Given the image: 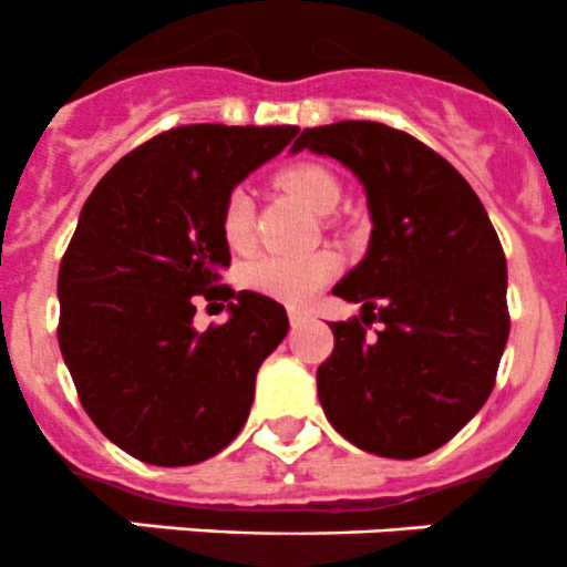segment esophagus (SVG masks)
<instances>
[{
  "mask_svg": "<svg viewBox=\"0 0 567 567\" xmlns=\"http://www.w3.org/2000/svg\"><path fill=\"white\" fill-rule=\"evenodd\" d=\"M308 319L306 311H300V308H289V322L291 328H297V324H302Z\"/></svg>",
  "mask_w": 567,
  "mask_h": 567,
  "instance_id": "1",
  "label": "esophagus"
}]
</instances>
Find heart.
I'll return each instance as SVG.
<instances>
[{"mask_svg": "<svg viewBox=\"0 0 567 567\" xmlns=\"http://www.w3.org/2000/svg\"><path fill=\"white\" fill-rule=\"evenodd\" d=\"M281 184L302 200L308 209L333 212L339 204V182L319 165H295L281 173ZM223 237L234 250H245L254 239V200L248 189H234L223 206ZM339 259L330 250H317L308 256L267 254L245 267V281L267 297L284 302H302L333 276Z\"/></svg>", "mask_w": 567, "mask_h": 567, "instance_id": "b5f03b06", "label": "heart"}]
</instances>
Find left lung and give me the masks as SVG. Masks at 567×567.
I'll use <instances>...</instances> for the list:
<instances>
[{
    "label": "left lung",
    "instance_id": "obj_1",
    "mask_svg": "<svg viewBox=\"0 0 567 567\" xmlns=\"http://www.w3.org/2000/svg\"><path fill=\"white\" fill-rule=\"evenodd\" d=\"M302 148L361 182L372 220L367 254L333 286L361 317L330 324L333 355L317 369L324 416L372 455H430L493 391L509 336L502 243L466 178L411 134L339 121L306 128L291 154Z\"/></svg>",
    "mask_w": 567,
    "mask_h": 567
}]
</instances>
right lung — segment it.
Returning <instances> with one entry per match:
<instances>
[{
    "label": "right lung",
    "mask_w": 567,
    "mask_h": 567,
    "mask_svg": "<svg viewBox=\"0 0 567 567\" xmlns=\"http://www.w3.org/2000/svg\"><path fill=\"white\" fill-rule=\"evenodd\" d=\"M297 126L193 123L110 167L80 212L58 276L60 352L82 408L151 466H193L248 422L256 372L289 330L286 308L223 281V206ZM229 319L200 334L197 295Z\"/></svg>",
    "instance_id": "right-lung-1"
}]
</instances>
